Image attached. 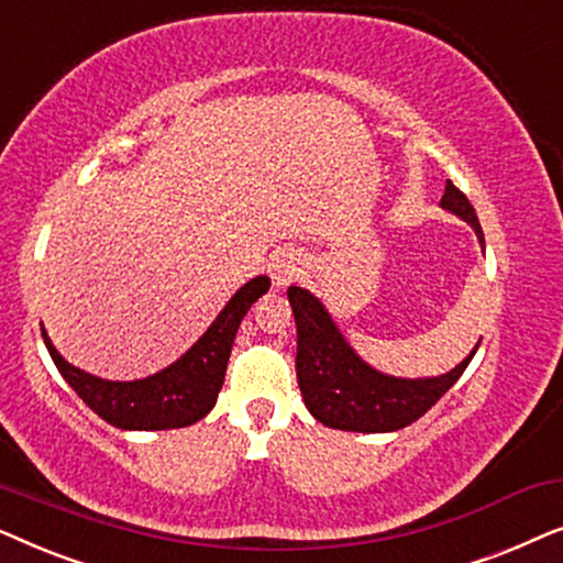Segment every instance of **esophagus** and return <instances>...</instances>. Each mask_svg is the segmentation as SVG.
<instances>
[{
    "label": "esophagus",
    "instance_id": "obj_1",
    "mask_svg": "<svg viewBox=\"0 0 563 563\" xmlns=\"http://www.w3.org/2000/svg\"><path fill=\"white\" fill-rule=\"evenodd\" d=\"M268 272H272V279L276 287H287L291 279H297L302 274V261H299L295 253H276L268 264Z\"/></svg>",
    "mask_w": 563,
    "mask_h": 563
}]
</instances>
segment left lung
Instances as JSON below:
<instances>
[{
	"instance_id": "obj_1",
	"label": "left lung",
	"mask_w": 563,
	"mask_h": 563,
	"mask_svg": "<svg viewBox=\"0 0 563 563\" xmlns=\"http://www.w3.org/2000/svg\"><path fill=\"white\" fill-rule=\"evenodd\" d=\"M443 210L474 228L484 245V233L464 191L445 184ZM297 322V384L307 410L322 426L353 433H391L422 418L466 372L476 349L456 368L441 376L405 379L376 372L353 351L325 305L305 287L287 289Z\"/></svg>"
}]
</instances>
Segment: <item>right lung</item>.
<instances>
[{
    "instance_id": "1",
    "label": "right lung",
    "mask_w": 563,
    "mask_h": 563,
    "mask_svg": "<svg viewBox=\"0 0 563 563\" xmlns=\"http://www.w3.org/2000/svg\"><path fill=\"white\" fill-rule=\"evenodd\" d=\"M268 287V276H253L245 282L184 356L145 379L110 382L68 364L51 343L45 328H41L43 343L68 387L110 426L120 430L187 428L202 420L218 402L241 320Z\"/></svg>"
}]
</instances>
